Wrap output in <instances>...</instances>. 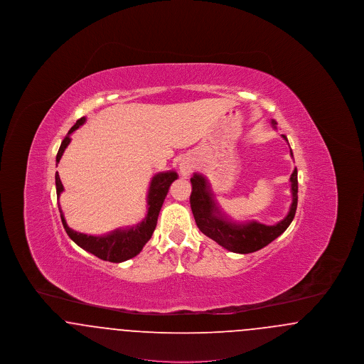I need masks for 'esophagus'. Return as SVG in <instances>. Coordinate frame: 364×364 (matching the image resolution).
Instances as JSON below:
<instances>
[{
	"instance_id": "1",
	"label": "esophagus",
	"mask_w": 364,
	"mask_h": 364,
	"mask_svg": "<svg viewBox=\"0 0 364 364\" xmlns=\"http://www.w3.org/2000/svg\"><path fill=\"white\" fill-rule=\"evenodd\" d=\"M178 168H180V173L183 174V176H190L192 173V171H193V164H192V161H190V159L184 158V159H181Z\"/></svg>"
}]
</instances>
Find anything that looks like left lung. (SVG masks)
<instances>
[{
  "label": "left lung",
  "instance_id": "left-lung-1",
  "mask_svg": "<svg viewBox=\"0 0 364 364\" xmlns=\"http://www.w3.org/2000/svg\"><path fill=\"white\" fill-rule=\"evenodd\" d=\"M273 127L277 122H272ZM282 138L288 141L285 135ZM291 156L292 150H291ZM192 192L190 203L193 218L202 233H205L211 240L218 242L228 251L237 254L255 252L266 247L269 242L276 240L281 233L287 230L294 221L296 208H297V169L294 168L291 174V192H292V205L289 208L288 215L281 220L276 225H264L258 221L248 223H235L221 214L217 206L213 193L208 187V181L202 174L195 173L191 177Z\"/></svg>",
  "mask_w": 364,
  "mask_h": 364
}]
</instances>
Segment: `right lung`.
Wrapping results in <instances>:
<instances>
[{
  "label": "right lung",
  "instance_id": "1",
  "mask_svg": "<svg viewBox=\"0 0 364 364\" xmlns=\"http://www.w3.org/2000/svg\"><path fill=\"white\" fill-rule=\"evenodd\" d=\"M86 122L85 117L79 119L76 124L72 127L68 132V135L61 141L60 150L55 156V162L58 164L61 156L64 154L65 149L68 147L70 143V134L73 131H76L80 125H83ZM178 176L173 171L169 172H161L156 173L151 183H150V188L147 193V215L146 218L139 223L135 226L131 228H124V229H116L107 235L102 236H92V235H85V233H79L73 229H70L67 225V221L63 215L61 208H58L61 213V221L64 229L67 232V235L70 236L73 242H76L79 247H82L83 250H86L87 252L98 257L100 259L107 260V262H113V263H120L124 260L131 259L134 257H136L139 252L141 251V248L144 247V244L149 242L153 236V232L156 229V220H158V214L162 208V203L168 195V191L171 184ZM55 190H57V198L61 195V192L64 191L63 183L60 180L58 172L55 173Z\"/></svg>",
  "mask_w": 364,
  "mask_h": 364
}]
</instances>
